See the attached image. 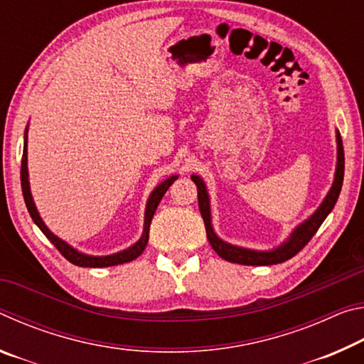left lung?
<instances>
[{
	"mask_svg": "<svg viewBox=\"0 0 364 364\" xmlns=\"http://www.w3.org/2000/svg\"><path fill=\"white\" fill-rule=\"evenodd\" d=\"M336 141H337V164H336V173H334V181H332V186L329 193L326 194L321 204L313 212L310 217L305 221H301L289 234V237L284 242L279 244L278 247L269 249V250H255V249H247L241 247V245H234L223 241V239L218 237V234L215 232L212 226V212H210V197H208V191L204 180L199 175H191V180L196 183L197 186V199H199V210L202 218H204L205 223V231H207V239L210 242L212 249L217 252V254L231 263H239V264H250V267H264V264H278L292 258L295 254L305 247L308 241L315 236L318 228L323 225L326 217L332 212L336 202L338 199V194H341L342 183H343V167H345V157H343V146H342V138L338 130H336Z\"/></svg>",
	"mask_w": 364,
	"mask_h": 364,
	"instance_id": "8db88e82",
	"label": "left lung"
}]
</instances>
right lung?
<instances>
[{"label":"right lung","instance_id":"obj_1","mask_svg":"<svg viewBox=\"0 0 364 364\" xmlns=\"http://www.w3.org/2000/svg\"><path fill=\"white\" fill-rule=\"evenodd\" d=\"M27 133H28V127L26 128V133H23V156H22V167H21V184H22V194H23V200H26L27 210L30 213V217L35 221V225L40 228L43 234L54 244L60 254H63L67 260L70 263L77 264V267H85V268H104V267H114V264H122V263H128L138 258L143 250L146 249L147 241H149V228H151V221L154 213L157 210V205L162 200L164 194L167 193V189L175 183L178 175H171L167 180H164L160 184H157L156 188L152 189V193L149 194V199H147L146 204V212H144V228H143V234L138 239L136 242L130 245L128 249H123L120 252H115V254L110 255H88L83 254L77 249H73L70 244H67L63 239L58 237L56 234L51 232V230L45 225V221L40 217L38 208H36L33 197H32V191H30V181H28V167H27Z\"/></svg>","mask_w":364,"mask_h":364}]
</instances>
